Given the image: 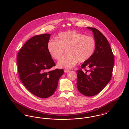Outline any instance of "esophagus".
<instances>
[{
	"mask_svg": "<svg viewBox=\"0 0 129 129\" xmlns=\"http://www.w3.org/2000/svg\"><path fill=\"white\" fill-rule=\"evenodd\" d=\"M69 72H70V71H69V70H67V69H65V70H64V72L66 73H69Z\"/></svg>",
	"mask_w": 129,
	"mask_h": 129,
	"instance_id": "esophagus-1",
	"label": "esophagus"
}]
</instances>
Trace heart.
Returning a JSON list of instances; mask_svg holds the SVG:
<instances>
[{"label": "heart", "instance_id": "b5f03b06", "mask_svg": "<svg viewBox=\"0 0 129 129\" xmlns=\"http://www.w3.org/2000/svg\"><path fill=\"white\" fill-rule=\"evenodd\" d=\"M96 45L94 37L76 31H69L59 33L56 41H50L47 43V50L53 58L59 60L67 49L68 55L58 61V66L69 69L78 61L84 63L89 60L95 53Z\"/></svg>", "mask_w": 129, "mask_h": 129}]
</instances>
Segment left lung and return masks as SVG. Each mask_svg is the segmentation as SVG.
<instances>
[{
  "label": "left lung",
  "instance_id": "obj_1",
  "mask_svg": "<svg viewBox=\"0 0 129 129\" xmlns=\"http://www.w3.org/2000/svg\"><path fill=\"white\" fill-rule=\"evenodd\" d=\"M92 31L96 41V48L92 57L84 62L77 70V86L79 91L86 96L98 94L110 82L114 64V57L107 39L97 29ZM88 67V70L86 67ZM84 69L83 71L82 69Z\"/></svg>",
  "mask_w": 129,
  "mask_h": 129
}]
</instances>
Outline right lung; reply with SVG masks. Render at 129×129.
Segmentation results:
<instances>
[{
  "mask_svg": "<svg viewBox=\"0 0 129 129\" xmlns=\"http://www.w3.org/2000/svg\"><path fill=\"white\" fill-rule=\"evenodd\" d=\"M51 35H38L28 40L19 51V75L26 89L41 98L52 96L57 88L63 69L52 71L55 64L47 50Z\"/></svg>",
  "mask_w": 129,
  "mask_h": 129,
  "instance_id": "right-lung-1",
  "label": "right lung"
}]
</instances>
